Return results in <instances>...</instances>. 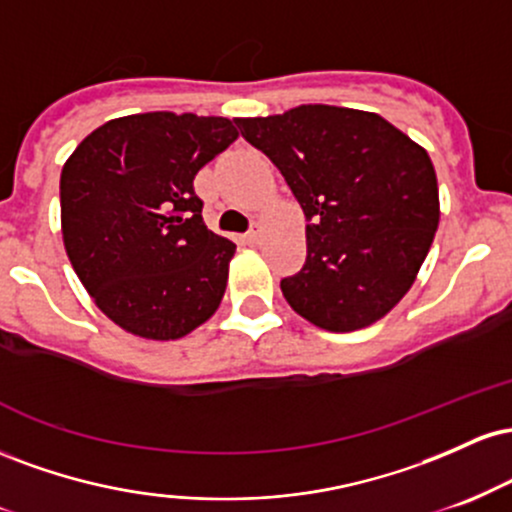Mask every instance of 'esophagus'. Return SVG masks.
I'll return each mask as SVG.
<instances>
[{
  "mask_svg": "<svg viewBox=\"0 0 512 512\" xmlns=\"http://www.w3.org/2000/svg\"><path fill=\"white\" fill-rule=\"evenodd\" d=\"M260 240H262V233H260V228H252V231H248L245 233V243L248 245H260Z\"/></svg>",
  "mask_w": 512,
  "mask_h": 512,
  "instance_id": "esophagus-1",
  "label": "esophagus"
}]
</instances>
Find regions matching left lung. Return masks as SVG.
Returning <instances> with one entry per match:
<instances>
[{
    "instance_id": "left-lung-1",
    "label": "left lung",
    "mask_w": 512,
    "mask_h": 512,
    "mask_svg": "<svg viewBox=\"0 0 512 512\" xmlns=\"http://www.w3.org/2000/svg\"><path fill=\"white\" fill-rule=\"evenodd\" d=\"M303 207L308 257L281 293L327 332H354L411 289L436 236L438 180L424 146L385 117L337 105L236 117Z\"/></svg>"
}]
</instances>
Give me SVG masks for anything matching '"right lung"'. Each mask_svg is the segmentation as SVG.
I'll return each instance as SVG.
<instances>
[{
	"instance_id": "right-lung-1",
	"label": "right lung",
	"mask_w": 512,
	"mask_h": 512,
	"mask_svg": "<svg viewBox=\"0 0 512 512\" xmlns=\"http://www.w3.org/2000/svg\"><path fill=\"white\" fill-rule=\"evenodd\" d=\"M236 139L226 117L127 115L93 129L64 163V250L125 332L180 339L219 308L236 243L204 226L192 182Z\"/></svg>"
}]
</instances>
